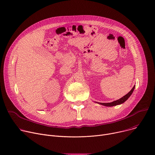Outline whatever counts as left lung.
<instances>
[{
    "label": "left lung",
    "mask_w": 155,
    "mask_h": 155,
    "mask_svg": "<svg viewBox=\"0 0 155 155\" xmlns=\"http://www.w3.org/2000/svg\"><path fill=\"white\" fill-rule=\"evenodd\" d=\"M135 88V85L133 87V88L131 89V91H130L129 92H128L126 95H125L124 97H122V98L116 101H114L112 102H110V103H99L100 104H102L103 105H105V106H108V107H111V106H114V105H119L124 103L126 101H127L129 97L131 96V95L132 94V93L134 91V89Z\"/></svg>",
    "instance_id": "1"
}]
</instances>
